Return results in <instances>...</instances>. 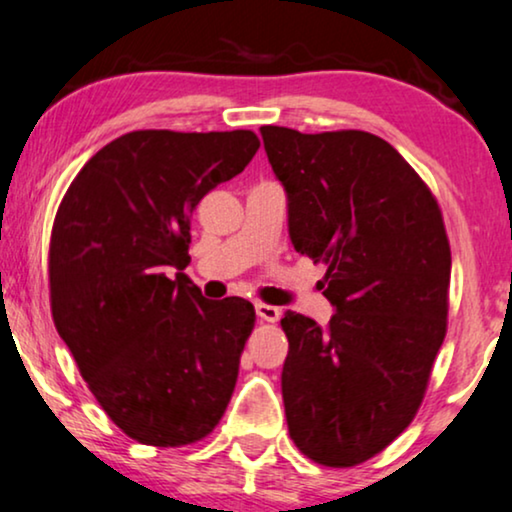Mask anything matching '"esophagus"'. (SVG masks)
Returning <instances> with one entry per match:
<instances>
[{"instance_id":"34e87169","label":"esophagus","mask_w":512,"mask_h":512,"mask_svg":"<svg viewBox=\"0 0 512 512\" xmlns=\"http://www.w3.org/2000/svg\"><path fill=\"white\" fill-rule=\"evenodd\" d=\"M256 315H258V320H263V322H277L282 317V310L275 308V305H268V303H256Z\"/></svg>"}]
</instances>
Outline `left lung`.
Here are the masks:
<instances>
[{
    "label": "left lung",
    "mask_w": 512,
    "mask_h": 512,
    "mask_svg": "<svg viewBox=\"0 0 512 512\" xmlns=\"http://www.w3.org/2000/svg\"><path fill=\"white\" fill-rule=\"evenodd\" d=\"M287 190L298 254L327 265V327L287 310L282 397L308 459L350 468L414 421L447 334L451 251L442 211L393 145L367 131L261 126Z\"/></svg>",
    "instance_id": "obj_1"
}]
</instances>
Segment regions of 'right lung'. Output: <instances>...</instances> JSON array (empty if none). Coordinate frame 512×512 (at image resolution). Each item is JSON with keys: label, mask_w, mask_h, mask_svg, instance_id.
<instances>
[{"label": "right lung", "mask_w": 512, "mask_h": 512, "mask_svg": "<svg viewBox=\"0 0 512 512\" xmlns=\"http://www.w3.org/2000/svg\"><path fill=\"white\" fill-rule=\"evenodd\" d=\"M254 131H131L70 183L49 244L51 315L79 374L131 440L183 447L228 407L254 305L209 301L185 268L190 214L256 155Z\"/></svg>", "instance_id": "obj_1"}]
</instances>
